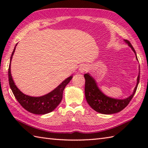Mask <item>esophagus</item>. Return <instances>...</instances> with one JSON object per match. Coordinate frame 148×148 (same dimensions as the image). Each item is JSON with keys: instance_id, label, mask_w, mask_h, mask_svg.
Returning a JSON list of instances; mask_svg holds the SVG:
<instances>
[{"instance_id": "1", "label": "esophagus", "mask_w": 148, "mask_h": 148, "mask_svg": "<svg viewBox=\"0 0 148 148\" xmlns=\"http://www.w3.org/2000/svg\"><path fill=\"white\" fill-rule=\"evenodd\" d=\"M79 70H80V71L81 72H85L87 70V67H86V66L82 65V66H81Z\"/></svg>"}]
</instances>
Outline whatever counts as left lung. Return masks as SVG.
Returning a JSON list of instances; mask_svg holds the SVG:
<instances>
[{
  "label": "left lung",
  "instance_id": "obj_1",
  "mask_svg": "<svg viewBox=\"0 0 148 148\" xmlns=\"http://www.w3.org/2000/svg\"><path fill=\"white\" fill-rule=\"evenodd\" d=\"M125 41L132 49L137 59L136 52L130 41H128V40H125ZM84 77L85 78L84 92H85V97L88 103L95 111L105 114H114L122 111L125 108H126L136 92L140 78L139 74L137 77V85L135 88L132 95L125 99L119 100L110 98L105 95L99 88L95 79L90 76L89 74H85L84 75Z\"/></svg>",
  "mask_w": 148,
  "mask_h": 148
}]
</instances>
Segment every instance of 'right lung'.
Returning a JSON list of instances; mask_svg holds the SVG:
<instances>
[{
	"instance_id": "obj_1",
	"label": "right lung",
	"mask_w": 148,
	"mask_h": 148,
	"mask_svg": "<svg viewBox=\"0 0 148 148\" xmlns=\"http://www.w3.org/2000/svg\"><path fill=\"white\" fill-rule=\"evenodd\" d=\"M16 46L11 56L10 64L8 70L9 86L15 98L25 109L33 114H45L53 111L62 101L64 90L66 85L72 79V76L67 78L56 88L46 95L39 97H33L25 95L15 85L11 74V62L15 51Z\"/></svg>"
}]
</instances>
